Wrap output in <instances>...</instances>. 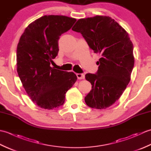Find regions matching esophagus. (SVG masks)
Masks as SVG:
<instances>
[{
	"label": "esophagus",
	"instance_id": "obj_1",
	"mask_svg": "<svg viewBox=\"0 0 151 151\" xmlns=\"http://www.w3.org/2000/svg\"><path fill=\"white\" fill-rule=\"evenodd\" d=\"M76 76H77L78 79L81 80V79H84L85 78V76L84 74H80V73H77L76 74Z\"/></svg>",
	"mask_w": 151,
	"mask_h": 151
}]
</instances>
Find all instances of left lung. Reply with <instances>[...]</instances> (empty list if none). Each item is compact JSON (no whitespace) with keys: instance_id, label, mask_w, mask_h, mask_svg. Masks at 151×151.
<instances>
[{"instance_id":"obj_1","label":"left lung","mask_w":151,"mask_h":151,"mask_svg":"<svg viewBox=\"0 0 151 151\" xmlns=\"http://www.w3.org/2000/svg\"><path fill=\"white\" fill-rule=\"evenodd\" d=\"M72 30L81 33L89 48L101 55L97 73L85 76L92 85L86 103L99 110L110 107L130 81L134 56L129 35L114 19L104 15L80 19Z\"/></svg>"}]
</instances>
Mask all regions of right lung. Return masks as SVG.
<instances>
[{
	"mask_svg": "<svg viewBox=\"0 0 151 151\" xmlns=\"http://www.w3.org/2000/svg\"><path fill=\"white\" fill-rule=\"evenodd\" d=\"M76 19L44 15L25 28L17 47V70L22 86L38 106L53 110L62 106L66 92L77 80L73 72L50 67L59 51L60 36Z\"/></svg>",
	"mask_w": 151,
	"mask_h": 151,
	"instance_id": "1",
	"label": "right lung"
}]
</instances>
